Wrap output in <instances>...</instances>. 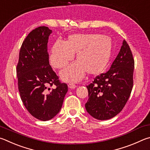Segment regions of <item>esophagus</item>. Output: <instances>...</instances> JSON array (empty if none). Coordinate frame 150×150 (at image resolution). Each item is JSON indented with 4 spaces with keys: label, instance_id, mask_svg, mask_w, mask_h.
Wrapping results in <instances>:
<instances>
[{
    "label": "esophagus",
    "instance_id": "1",
    "mask_svg": "<svg viewBox=\"0 0 150 150\" xmlns=\"http://www.w3.org/2000/svg\"><path fill=\"white\" fill-rule=\"evenodd\" d=\"M68 88H70V89H74V88H75L76 87V86L74 83H68Z\"/></svg>",
    "mask_w": 150,
    "mask_h": 150
}]
</instances>
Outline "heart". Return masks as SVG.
<instances>
[{
  "label": "heart",
  "mask_w": 150,
  "mask_h": 150,
  "mask_svg": "<svg viewBox=\"0 0 150 150\" xmlns=\"http://www.w3.org/2000/svg\"><path fill=\"white\" fill-rule=\"evenodd\" d=\"M112 43L109 37L99 34H73L67 41L52 45L50 54L51 64L57 69L65 68L76 55V62L61 72L64 80L76 82L86 73L97 75L105 69L111 55Z\"/></svg>",
  "instance_id": "obj_1"
}]
</instances>
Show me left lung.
<instances>
[{
    "mask_svg": "<svg viewBox=\"0 0 150 150\" xmlns=\"http://www.w3.org/2000/svg\"><path fill=\"white\" fill-rule=\"evenodd\" d=\"M134 60L125 40L111 68L95 78L86 86L89 99L86 111L98 120L116 116L124 108L133 88Z\"/></svg>",
    "mask_w": 150,
    "mask_h": 150,
    "instance_id": "left-lung-1",
    "label": "left lung"
}]
</instances>
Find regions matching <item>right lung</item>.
<instances>
[{
    "label": "right lung",
    "instance_id": "obj_1",
    "mask_svg": "<svg viewBox=\"0 0 150 150\" xmlns=\"http://www.w3.org/2000/svg\"><path fill=\"white\" fill-rule=\"evenodd\" d=\"M51 33L46 26L31 31L21 46L16 67L21 99L28 112L43 121L59 113L68 91L67 83L60 82L49 64L47 43Z\"/></svg>",
    "mask_w": 150,
    "mask_h": 150
}]
</instances>
